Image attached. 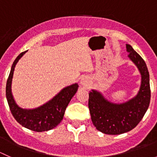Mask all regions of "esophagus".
<instances>
[{"instance_id": "1", "label": "esophagus", "mask_w": 157, "mask_h": 157, "mask_svg": "<svg viewBox=\"0 0 157 157\" xmlns=\"http://www.w3.org/2000/svg\"><path fill=\"white\" fill-rule=\"evenodd\" d=\"M80 83H81L82 86H86L89 83V79L86 77H82L81 80H80Z\"/></svg>"}]
</instances>
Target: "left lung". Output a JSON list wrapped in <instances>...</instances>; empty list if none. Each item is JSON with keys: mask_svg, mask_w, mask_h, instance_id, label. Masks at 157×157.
<instances>
[{"mask_svg": "<svg viewBox=\"0 0 157 157\" xmlns=\"http://www.w3.org/2000/svg\"><path fill=\"white\" fill-rule=\"evenodd\" d=\"M126 48L128 58L141 75L137 96L128 102L117 104L105 99L97 90L89 93L88 106L93 124L98 131L106 134H121L132 130L141 121L150 105V75L146 63L131 45L126 44Z\"/></svg>", "mask_w": 157, "mask_h": 157, "instance_id": "8db88e82", "label": "left lung"}]
</instances>
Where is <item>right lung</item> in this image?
Returning <instances> with one entry per match:
<instances>
[{
  "mask_svg": "<svg viewBox=\"0 0 157 157\" xmlns=\"http://www.w3.org/2000/svg\"><path fill=\"white\" fill-rule=\"evenodd\" d=\"M26 52L27 51L20 53L11 67L6 85L7 102L13 116L22 126L37 132L47 131L58 126L62 121L66 108L73 96L77 93L79 86L77 83H74L64 87L53 99L38 108L33 109L20 108L13 97L11 83L16 64Z\"/></svg>",
  "mask_w": 157,
  "mask_h": 157,
  "instance_id": "right-lung-1",
  "label": "right lung"
}]
</instances>
